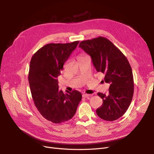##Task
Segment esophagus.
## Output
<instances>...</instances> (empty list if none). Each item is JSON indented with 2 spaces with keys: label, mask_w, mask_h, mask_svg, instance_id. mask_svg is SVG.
<instances>
[{
  "label": "esophagus",
  "mask_w": 154,
  "mask_h": 154,
  "mask_svg": "<svg viewBox=\"0 0 154 154\" xmlns=\"http://www.w3.org/2000/svg\"><path fill=\"white\" fill-rule=\"evenodd\" d=\"M82 97L84 98H87L88 97H90V95L89 94H84L82 95Z\"/></svg>",
  "instance_id": "34e87169"
}]
</instances>
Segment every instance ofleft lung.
I'll return each instance as SVG.
<instances>
[{
  "instance_id": "8db88e82",
  "label": "left lung",
  "mask_w": 154,
  "mask_h": 154,
  "mask_svg": "<svg viewBox=\"0 0 154 154\" xmlns=\"http://www.w3.org/2000/svg\"><path fill=\"white\" fill-rule=\"evenodd\" d=\"M79 47L91 55L96 70L103 73L104 81L110 84L107 95L97 94L103 103L96 110L97 114L107 121L119 119L130 106L134 95L133 74L127 59L109 39L101 36L83 40Z\"/></svg>"
}]
</instances>
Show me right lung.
Instances as JSON below:
<instances>
[{
    "label": "right lung",
    "instance_id": "1",
    "mask_svg": "<svg viewBox=\"0 0 154 154\" xmlns=\"http://www.w3.org/2000/svg\"><path fill=\"white\" fill-rule=\"evenodd\" d=\"M79 41L48 44L32 57L29 82L35 106L45 119L60 124L75 115L82 94L77 91L63 93L59 88L58 76L64 63Z\"/></svg>",
    "mask_w": 154,
    "mask_h": 154
}]
</instances>
